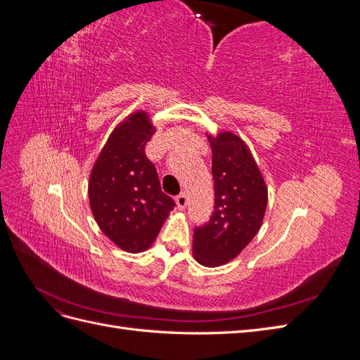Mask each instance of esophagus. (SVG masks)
Instances as JSON below:
<instances>
[{"mask_svg":"<svg viewBox=\"0 0 360 360\" xmlns=\"http://www.w3.org/2000/svg\"><path fill=\"white\" fill-rule=\"evenodd\" d=\"M176 204H177V209H179V210H184V209H186V205H188V197H186V193H180L179 197L176 198Z\"/></svg>","mask_w":360,"mask_h":360,"instance_id":"esophagus-1","label":"esophagus"}]
</instances>
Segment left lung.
<instances>
[{"mask_svg": "<svg viewBox=\"0 0 360 360\" xmlns=\"http://www.w3.org/2000/svg\"><path fill=\"white\" fill-rule=\"evenodd\" d=\"M214 210L193 230V258L205 267L234 259L252 240L264 219L267 186L245 141L231 130L209 135Z\"/></svg>", "mask_w": 360, "mask_h": 360, "instance_id": "8db88e82", "label": "left lung"}]
</instances>
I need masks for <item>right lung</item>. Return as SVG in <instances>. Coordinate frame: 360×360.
<instances>
[{"instance_id": "add662e5", "label": "right lung", "mask_w": 360, "mask_h": 360, "mask_svg": "<svg viewBox=\"0 0 360 360\" xmlns=\"http://www.w3.org/2000/svg\"><path fill=\"white\" fill-rule=\"evenodd\" d=\"M156 129L146 111H135L115 126L97 156L89 200L102 233L120 249H148L176 202L160 189L158 172L146 156Z\"/></svg>"}]
</instances>
